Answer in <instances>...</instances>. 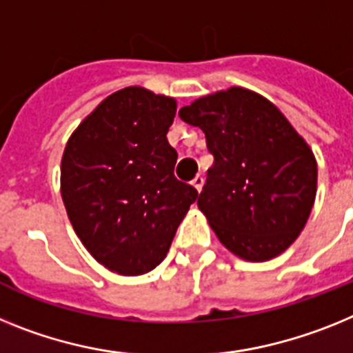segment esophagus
<instances>
[{"label": "esophagus", "mask_w": 353, "mask_h": 353, "mask_svg": "<svg viewBox=\"0 0 353 353\" xmlns=\"http://www.w3.org/2000/svg\"><path fill=\"white\" fill-rule=\"evenodd\" d=\"M192 185H194L195 188H197V192H201L202 186H204V177H202V176H197V177H195L194 181H192Z\"/></svg>", "instance_id": "34e87169"}]
</instances>
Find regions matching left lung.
<instances>
[{
    "label": "left lung",
    "mask_w": 353,
    "mask_h": 353,
    "mask_svg": "<svg viewBox=\"0 0 353 353\" xmlns=\"http://www.w3.org/2000/svg\"><path fill=\"white\" fill-rule=\"evenodd\" d=\"M206 134L214 163L199 195L219 240L236 256L266 261L304 229L318 168L304 139L256 92L232 87L179 110Z\"/></svg>",
    "instance_id": "1"
}]
</instances>
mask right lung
Returning a JSON list of instances; mask_svg holds the SVG:
<instances>
[{
	"instance_id": "obj_1",
	"label": "right lung",
	"mask_w": 353,
	"mask_h": 353,
	"mask_svg": "<svg viewBox=\"0 0 353 353\" xmlns=\"http://www.w3.org/2000/svg\"><path fill=\"white\" fill-rule=\"evenodd\" d=\"M176 101L128 87L103 101L70 134L62 158V197L88 252L122 275L163 261L199 192L174 176L167 140Z\"/></svg>"
}]
</instances>
